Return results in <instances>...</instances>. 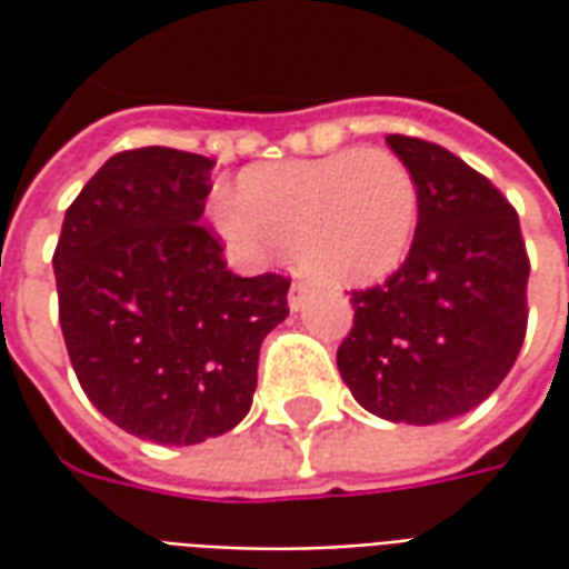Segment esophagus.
I'll list each match as a JSON object with an SVG mask.
<instances>
[{
    "label": "esophagus",
    "mask_w": 569,
    "mask_h": 569,
    "mask_svg": "<svg viewBox=\"0 0 569 569\" xmlns=\"http://www.w3.org/2000/svg\"><path fill=\"white\" fill-rule=\"evenodd\" d=\"M305 298H308V286H305V283H292V286H289V308L301 310V305H305Z\"/></svg>",
    "instance_id": "obj_1"
}]
</instances>
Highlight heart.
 Wrapping results in <instances>:
<instances>
[{"label": "heart", "instance_id": "1", "mask_svg": "<svg viewBox=\"0 0 569 569\" xmlns=\"http://www.w3.org/2000/svg\"><path fill=\"white\" fill-rule=\"evenodd\" d=\"M418 216V182L399 154L345 149L240 173L216 222L247 256L277 249L320 283L366 286L406 261Z\"/></svg>", "mask_w": 569, "mask_h": 569}]
</instances>
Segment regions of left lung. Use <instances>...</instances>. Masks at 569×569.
I'll return each mask as SVG.
<instances>
[{"mask_svg":"<svg viewBox=\"0 0 569 569\" xmlns=\"http://www.w3.org/2000/svg\"><path fill=\"white\" fill-rule=\"evenodd\" d=\"M387 146L418 182V231L393 277L350 298L338 371L366 411L429 427L481 406L515 366L530 261L490 179L436 142L390 133Z\"/></svg>","mask_w":569,"mask_h":569,"instance_id":"left-lung-1","label":"left lung"}]
</instances>
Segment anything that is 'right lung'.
Segmentation results:
<instances>
[{"mask_svg":"<svg viewBox=\"0 0 569 569\" xmlns=\"http://www.w3.org/2000/svg\"><path fill=\"white\" fill-rule=\"evenodd\" d=\"M210 158L118 151L81 188L54 249L60 329L97 411L154 445H198L247 418L289 280L237 277L200 224Z\"/></svg>","mask_w":569,"mask_h":569,"instance_id":"obj_1","label":"right lung"}]
</instances>
